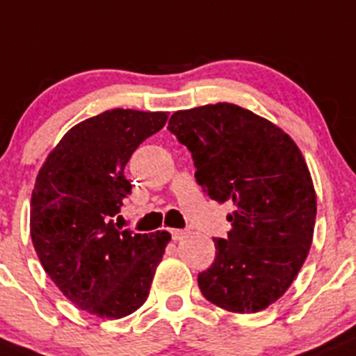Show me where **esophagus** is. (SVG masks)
<instances>
[{"label": "esophagus", "mask_w": 356, "mask_h": 356, "mask_svg": "<svg viewBox=\"0 0 356 356\" xmlns=\"http://www.w3.org/2000/svg\"><path fill=\"white\" fill-rule=\"evenodd\" d=\"M170 235L174 241H181V238H184L186 235H188V230H182V228H172Z\"/></svg>", "instance_id": "1"}]
</instances>
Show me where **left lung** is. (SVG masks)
<instances>
[{"instance_id": "1", "label": "left lung", "mask_w": 356, "mask_h": 356, "mask_svg": "<svg viewBox=\"0 0 356 356\" xmlns=\"http://www.w3.org/2000/svg\"><path fill=\"white\" fill-rule=\"evenodd\" d=\"M193 155L197 184L234 204L232 230L197 275L201 293L228 312L252 314L278 300L300 271L316 225V191L290 136L235 104L177 111L168 121Z\"/></svg>"}]
</instances>
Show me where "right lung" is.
<instances>
[{
    "instance_id": "1",
    "label": "right lung",
    "mask_w": 356,
    "mask_h": 356,
    "mask_svg": "<svg viewBox=\"0 0 356 356\" xmlns=\"http://www.w3.org/2000/svg\"><path fill=\"white\" fill-rule=\"evenodd\" d=\"M167 112L106 111L73 126L44 162L30 201V237L40 264L78 309L121 319L140 309L168 232L134 234L112 216L131 194L124 167L165 126Z\"/></svg>"
}]
</instances>
